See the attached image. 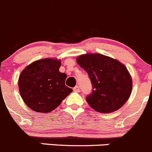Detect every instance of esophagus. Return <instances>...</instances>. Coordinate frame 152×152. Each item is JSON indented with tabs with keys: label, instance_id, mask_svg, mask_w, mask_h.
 <instances>
[{
	"label": "esophagus",
	"instance_id": "34e87169",
	"mask_svg": "<svg viewBox=\"0 0 152 152\" xmlns=\"http://www.w3.org/2000/svg\"><path fill=\"white\" fill-rule=\"evenodd\" d=\"M73 90L75 91V92H80V87H79L78 86H75V87L73 88Z\"/></svg>",
	"mask_w": 152,
	"mask_h": 152
}]
</instances>
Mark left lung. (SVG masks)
Returning <instances> with one entry per match:
<instances>
[{"label": "left lung", "instance_id": "obj_1", "mask_svg": "<svg viewBox=\"0 0 152 152\" xmlns=\"http://www.w3.org/2000/svg\"><path fill=\"white\" fill-rule=\"evenodd\" d=\"M77 63L87 72L92 85V93L86 98L92 109L108 113L125 104L132 90V79L123 64L100 53L80 55Z\"/></svg>", "mask_w": 152, "mask_h": 152}]
</instances>
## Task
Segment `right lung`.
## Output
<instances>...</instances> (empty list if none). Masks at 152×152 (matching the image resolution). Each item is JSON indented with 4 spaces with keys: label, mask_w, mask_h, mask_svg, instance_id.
<instances>
[{
    "label": "right lung",
    "mask_w": 152,
    "mask_h": 152,
    "mask_svg": "<svg viewBox=\"0 0 152 152\" xmlns=\"http://www.w3.org/2000/svg\"><path fill=\"white\" fill-rule=\"evenodd\" d=\"M61 62L43 59L25 68L18 79L20 95L24 103L38 113L57 108L72 92L65 84L66 75L59 72Z\"/></svg>",
    "instance_id": "obj_1"
}]
</instances>
